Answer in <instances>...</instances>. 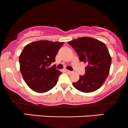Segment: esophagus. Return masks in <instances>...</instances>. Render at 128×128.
Segmentation results:
<instances>
[{
    "label": "esophagus",
    "instance_id": "34e87169",
    "mask_svg": "<svg viewBox=\"0 0 128 128\" xmlns=\"http://www.w3.org/2000/svg\"><path fill=\"white\" fill-rule=\"evenodd\" d=\"M65 72H66V73H68V74H70V73H72V72H71V71L68 70H65Z\"/></svg>",
    "mask_w": 128,
    "mask_h": 128
}]
</instances>
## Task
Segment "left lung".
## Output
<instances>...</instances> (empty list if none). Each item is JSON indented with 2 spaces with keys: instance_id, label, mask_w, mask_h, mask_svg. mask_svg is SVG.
<instances>
[{
  "instance_id": "1",
  "label": "left lung",
  "mask_w": 128,
  "mask_h": 128,
  "mask_svg": "<svg viewBox=\"0 0 128 128\" xmlns=\"http://www.w3.org/2000/svg\"><path fill=\"white\" fill-rule=\"evenodd\" d=\"M81 62L86 64L84 75L73 83L76 89L83 93H91L99 89L110 73L111 57L105 44L100 40L84 36L68 42Z\"/></svg>"
}]
</instances>
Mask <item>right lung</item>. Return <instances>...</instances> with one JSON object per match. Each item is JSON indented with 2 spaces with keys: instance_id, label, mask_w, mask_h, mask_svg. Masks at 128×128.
Wrapping results in <instances>:
<instances>
[{
  "instance_id": "right-lung-1",
  "label": "right lung",
  "mask_w": 128,
  "mask_h": 128,
  "mask_svg": "<svg viewBox=\"0 0 128 128\" xmlns=\"http://www.w3.org/2000/svg\"><path fill=\"white\" fill-rule=\"evenodd\" d=\"M64 42L39 40L28 44L19 56L20 70L29 88L37 93H45L57 83L62 72L50 67Z\"/></svg>"
}]
</instances>
